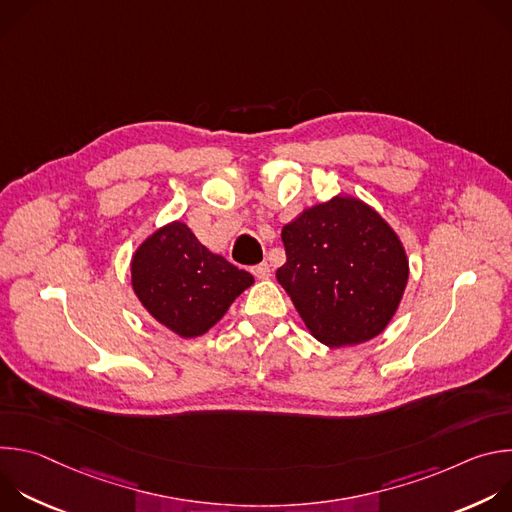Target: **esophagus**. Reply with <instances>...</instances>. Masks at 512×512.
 Wrapping results in <instances>:
<instances>
[{"instance_id":"obj_1","label":"esophagus","mask_w":512,"mask_h":512,"mask_svg":"<svg viewBox=\"0 0 512 512\" xmlns=\"http://www.w3.org/2000/svg\"><path fill=\"white\" fill-rule=\"evenodd\" d=\"M251 271H253V275L259 277V279H269V277H271V267H269V263H259V265H255Z\"/></svg>"}]
</instances>
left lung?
Listing matches in <instances>:
<instances>
[{"mask_svg": "<svg viewBox=\"0 0 512 512\" xmlns=\"http://www.w3.org/2000/svg\"><path fill=\"white\" fill-rule=\"evenodd\" d=\"M281 241L287 259L277 281L316 340L354 346L387 328L403 298L409 261L375 208L334 196L287 223Z\"/></svg>", "mask_w": 512, "mask_h": 512, "instance_id": "8db88e82", "label": "left lung"}]
</instances>
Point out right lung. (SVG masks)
I'll return each mask as SVG.
<instances>
[{"label":"right lung","mask_w":512,"mask_h":512,"mask_svg":"<svg viewBox=\"0 0 512 512\" xmlns=\"http://www.w3.org/2000/svg\"><path fill=\"white\" fill-rule=\"evenodd\" d=\"M253 281L249 271L208 251L180 221L152 233L131 259L137 300L180 338L208 332Z\"/></svg>","instance_id":"right-lung-1"}]
</instances>
